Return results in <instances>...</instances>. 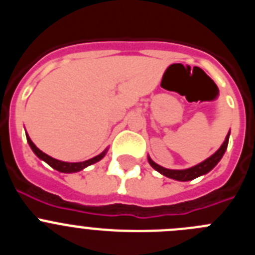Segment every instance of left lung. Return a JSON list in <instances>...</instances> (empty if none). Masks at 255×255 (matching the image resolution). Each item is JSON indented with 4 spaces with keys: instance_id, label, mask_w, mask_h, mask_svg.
Instances as JSON below:
<instances>
[{
    "instance_id": "left-lung-1",
    "label": "left lung",
    "mask_w": 255,
    "mask_h": 255,
    "mask_svg": "<svg viewBox=\"0 0 255 255\" xmlns=\"http://www.w3.org/2000/svg\"><path fill=\"white\" fill-rule=\"evenodd\" d=\"M229 136L230 132L227 134L224 144L221 145V148L215 153V154H212L209 158L206 159V161L197 164L194 167L188 168V170H167V168H163L161 167V166H158L157 163H154L150 158H148V161H149V164L155 171H158L159 173H162L164 176H167L173 180H179V181H189V180H193L195 179V177L200 176V175H204V173L209 172V171L220 162V159L222 158V155H224L225 150H226L227 144H229Z\"/></svg>"
}]
</instances>
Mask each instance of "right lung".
Listing matches in <instances>:
<instances>
[{
  "label": "right lung",
  "instance_id": "right-lung-1",
  "mask_svg": "<svg viewBox=\"0 0 255 255\" xmlns=\"http://www.w3.org/2000/svg\"><path fill=\"white\" fill-rule=\"evenodd\" d=\"M26 140H28L29 145H30V148L33 149V152H34L40 159H43V161L47 162L52 168H55V170L60 171V172H76V171L83 170V168L88 167V166H91V164L96 163V162H98L100 159H102L103 155H105L106 153V152L101 153L100 155H97V157H94V158L88 159V161H84V162L69 163V162H62V161H58V159L52 158V157H49L48 154H46V153H43L40 149H38V148L34 145V143L30 140L29 136H26Z\"/></svg>",
  "mask_w": 255,
  "mask_h": 255
}]
</instances>
